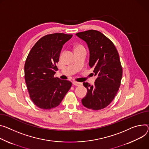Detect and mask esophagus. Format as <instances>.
<instances>
[{
  "mask_svg": "<svg viewBox=\"0 0 149 149\" xmlns=\"http://www.w3.org/2000/svg\"><path fill=\"white\" fill-rule=\"evenodd\" d=\"M72 84H73V85L76 86H80L81 85V83L77 82V81H73V82H72Z\"/></svg>",
  "mask_w": 149,
  "mask_h": 149,
  "instance_id": "obj_1",
  "label": "esophagus"
}]
</instances>
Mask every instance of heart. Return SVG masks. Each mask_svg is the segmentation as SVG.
<instances>
[{
	"label": "heart",
	"instance_id": "1",
	"mask_svg": "<svg viewBox=\"0 0 149 149\" xmlns=\"http://www.w3.org/2000/svg\"><path fill=\"white\" fill-rule=\"evenodd\" d=\"M83 46L82 45H78L77 46H75V50H78V49H83Z\"/></svg>",
	"mask_w": 149,
	"mask_h": 149
}]
</instances>
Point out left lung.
<instances>
[{
    "label": "left lung",
    "mask_w": 149,
    "mask_h": 149,
    "mask_svg": "<svg viewBox=\"0 0 149 149\" xmlns=\"http://www.w3.org/2000/svg\"><path fill=\"white\" fill-rule=\"evenodd\" d=\"M76 35L87 43L90 50L89 66L97 76L94 85L83 83L87 94L82 103L90 109H104L112 102L120 86L123 67L118 52L111 40L99 31L90 30Z\"/></svg>",
    "instance_id": "8db88e82"
}]
</instances>
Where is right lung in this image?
Here are the masks:
<instances>
[{
    "mask_svg": "<svg viewBox=\"0 0 149 149\" xmlns=\"http://www.w3.org/2000/svg\"><path fill=\"white\" fill-rule=\"evenodd\" d=\"M72 37L64 33L46 35L33 46L26 59V87L31 100L40 109L49 110L59 106L72 86L70 81L54 77L63 45Z\"/></svg>",
    "mask_w": 149,
    "mask_h": 149,
    "instance_id": "add662e5",
    "label": "right lung"
}]
</instances>
